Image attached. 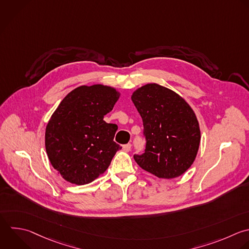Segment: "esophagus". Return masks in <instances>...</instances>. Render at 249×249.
<instances>
[{"label": "esophagus", "mask_w": 249, "mask_h": 249, "mask_svg": "<svg viewBox=\"0 0 249 249\" xmlns=\"http://www.w3.org/2000/svg\"><path fill=\"white\" fill-rule=\"evenodd\" d=\"M123 149H124L125 152H128V151H130V149H131V144H130V143H128V144L123 145Z\"/></svg>", "instance_id": "1"}]
</instances>
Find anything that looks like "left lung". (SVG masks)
Instances as JSON below:
<instances>
[{"mask_svg":"<svg viewBox=\"0 0 249 249\" xmlns=\"http://www.w3.org/2000/svg\"><path fill=\"white\" fill-rule=\"evenodd\" d=\"M143 121L144 153L133 156L144 170L159 178L182 175L194 162L200 141L196 117L176 92L148 84L131 96Z\"/></svg>","mask_w":249,"mask_h":249,"instance_id":"obj_1","label":"left lung"}]
</instances>
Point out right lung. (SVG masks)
<instances>
[{"instance_id": "1", "label": "right lung", "mask_w": 249, "mask_h": 249, "mask_svg": "<svg viewBox=\"0 0 249 249\" xmlns=\"http://www.w3.org/2000/svg\"><path fill=\"white\" fill-rule=\"evenodd\" d=\"M110 87L82 86L60 102L46 128V150L52 165L68 182L85 185L104 173L117 151L118 129L103 118L119 99Z\"/></svg>"}]
</instances>
